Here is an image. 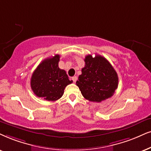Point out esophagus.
Listing matches in <instances>:
<instances>
[{"instance_id": "1", "label": "esophagus", "mask_w": 151, "mask_h": 151, "mask_svg": "<svg viewBox=\"0 0 151 151\" xmlns=\"http://www.w3.org/2000/svg\"><path fill=\"white\" fill-rule=\"evenodd\" d=\"M72 81H73L74 83H75L76 81H77V77H76V76H74V77H72Z\"/></svg>"}]
</instances>
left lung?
<instances>
[{
  "label": "left lung",
  "mask_w": 151,
  "mask_h": 151,
  "mask_svg": "<svg viewBox=\"0 0 151 151\" xmlns=\"http://www.w3.org/2000/svg\"><path fill=\"white\" fill-rule=\"evenodd\" d=\"M84 61V68L76 82L84 98L100 102L113 96L118 88V77L110 63L100 55L94 58L88 55Z\"/></svg>",
  "instance_id": "obj_1"
}]
</instances>
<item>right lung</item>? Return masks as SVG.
I'll return each mask as SVG.
<instances>
[{
	"label": "right lung",
	"instance_id": "add662e5",
	"mask_svg": "<svg viewBox=\"0 0 151 151\" xmlns=\"http://www.w3.org/2000/svg\"><path fill=\"white\" fill-rule=\"evenodd\" d=\"M60 55L42 60L32 74L30 86L34 94L47 101H56L63 96L64 90L72 83L64 70L58 68Z\"/></svg>",
	"mask_w": 151,
	"mask_h": 151
}]
</instances>
